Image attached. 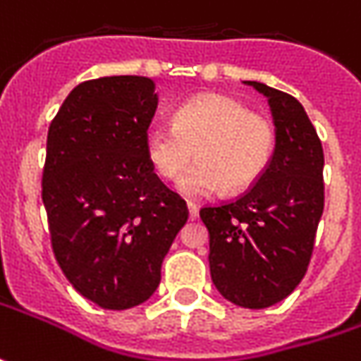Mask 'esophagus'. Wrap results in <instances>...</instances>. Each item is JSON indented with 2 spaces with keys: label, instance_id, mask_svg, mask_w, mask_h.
Wrapping results in <instances>:
<instances>
[{
  "label": "esophagus",
  "instance_id": "obj_1",
  "mask_svg": "<svg viewBox=\"0 0 361 361\" xmlns=\"http://www.w3.org/2000/svg\"><path fill=\"white\" fill-rule=\"evenodd\" d=\"M188 212H190V218L195 219L197 218V212H200V207L195 204H192V202H188Z\"/></svg>",
  "mask_w": 361,
  "mask_h": 361
}]
</instances>
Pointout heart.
Masks as SVG:
<instances>
[{"label":"heart","instance_id":"b5f03b06","mask_svg":"<svg viewBox=\"0 0 361 361\" xmlns=\"http://www.w3.org/2000/svg\"><path fill=\"white\" fill-rule=\"evenodd\" d=\"M274 145L271 121L224 95H200L176 111L171 128L145 133L147 159L164 180H176L195 154L197 161L178 181L185 195L245 192L266 171Z\"/></svg>","mask_w":361,"mask_h":361}]
</instances>
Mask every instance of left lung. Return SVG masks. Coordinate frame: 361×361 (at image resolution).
Instances as JSON below:
<instances>
[{"label": "left lung", "mask_w": 361, "mask_h": 361, "mask_svg": "<svg viewBox=\"0 0 361 361\" xmlns=\"http://www.w3.org/2000/svg\"><path fill=\"white\" fill-rule=\"evenodd\" d=\"M267 97L276 149L242 197L202 207L209 271L231 304L262 310L295 290L307 271L324 214V149L304 106L280 90L245 81Z\"/></svg>", "instance_id": "1"}]
</instances>
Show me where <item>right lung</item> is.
Instances as JSON below:
<instances>
[{
    "label": "right lung",
    "instance_id": "1",
    "mask_svg": "<svg viewBox=\"0 0 361 361\" xmlns=\"http://www.w3.org/2000/svg\"><path fill=\"white\" fill-rule=\"evenodd\" d=\"M156 83L111 75L73 87L47 131L42 200L51 247L78 292L104 310L149 300L188 221L145 154Z\"/></svg>",
    "mask_w": 361,
    "mask_h": 361
}]
</instances>
